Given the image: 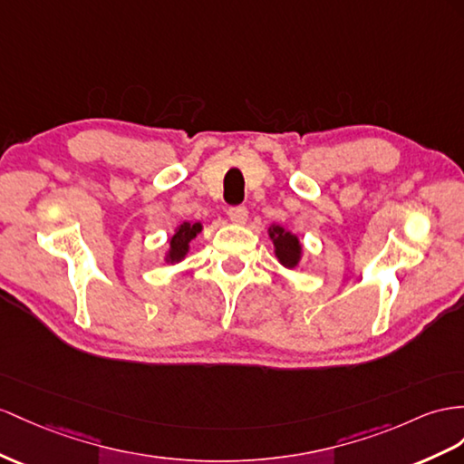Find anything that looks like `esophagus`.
<instances>
[{
    "mask_svg": "<svg viewBox=\"0 0 464 464\" xmlns=\"http://www.w3.org/2000/svg\"><path fill=\"white\" fill-rule=\"evenodd\" d=\"M246 216H248V211H246L245 206H233V208H229V219L233 223H245Z\"/></svg>",
    "mask_w": 464,
    "mask_h": 464,
    "instance_id": "obj_1",
    "label": "esophagus"
}]
</instances>
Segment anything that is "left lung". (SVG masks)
Returning a JSON list of instances; mask_svg holds the SVG:
<instances>
[{
	"label": "left lung",
	"instance_id": "8db88e82",
	"mask_svg": "<svg viewBox=\"0 0 464 464\" xmlns=\"http://www.w3.org/2000/svg\"><path fill=\"white\" fill-rule=\"evenodd\" d=\"M270 239H275V246H276V256L284 266H295L300 260V253H302V246L298 237H294L292 233L284 231L278 225H275L270 231Z\"/></svg>",
	"mask_w": 464,
	"mask_h": 464
}]
</instances>
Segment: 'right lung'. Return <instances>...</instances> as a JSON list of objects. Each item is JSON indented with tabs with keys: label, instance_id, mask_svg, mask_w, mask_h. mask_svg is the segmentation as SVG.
Returning <instances> with one entry per match:
<instances>
[{
	"label": "right lung",
	"instance_id": "right-lung-1",
	"mask_svg": "<svg viewBox=\"0 0 464 464\" xmlns=\"http://www.w3.org/2000/svg\"><path fill=\"white\" fill-rule=\"evenodd\" d=\"M199 231H201L199 223H182L180 227L176 229V235L170 239V260L172 263L184 258V255L188 253L189 241H192Z\"/></svg>",
	"mask_w": 464,
	"mask_h": 464
}]
</instances>
